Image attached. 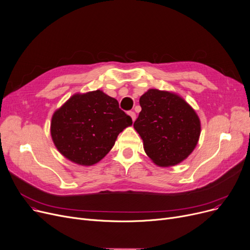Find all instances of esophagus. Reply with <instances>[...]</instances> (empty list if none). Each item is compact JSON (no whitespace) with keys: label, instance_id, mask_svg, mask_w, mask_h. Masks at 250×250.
Returning a JSON list of instances; mask_svg holds the SVG:
<instances>
[{"label":"esophagus","instance_id":"obj_1","mask_svg":"<svg viewBox=\"0 0 250 250\" xmlns=\"http://www.w3.org/2000/svg\"><path fill=\"white\" fill-rule=\"evenodd\" d=\"M128 115L132 117V119H133V122H135V119H136V113H135L134 111H129V112H128Z\"/></svg>","mask_w":250,"mask_h":250}]
</instances>
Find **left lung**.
<instances>
[{"label": "left lung", "mask_w": 250, "mask_h": 250, "mask_svg": "<svg viewBox=\"0 0 250 250\" xmlns=\"http://www.w3.org/2000/svg\"><path fill=\"white\" fill-rule=\"evenodd\" d=\"M142 110L134 127L144 150L158 167L176 166L196 147L200 121L193 108L175 93L150 89L141 96Z\"/></svg>", "instance_id": "1"}]
</instances>
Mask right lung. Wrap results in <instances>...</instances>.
<instances>
[{"label": "right lung", "mask_w": 250, "mask_h": 250, "mask_svg": "<svg viewBox=\"0 0 250 250\" xmlns=\"http://www.w3.org/2000/svg\"><path fill=\"white\" fill-rule=\"evenodd\" d=\"M116 99L100 90L75 94L53 114L51 136L60 153L80 166H93L132 125Z\"/></svg>", "instance_id": "add662e5"}]
</instances>
